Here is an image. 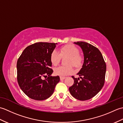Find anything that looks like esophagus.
<instances>
[{
  "mask_svg": "<svg viewBox=\"0 0 123 123\" xmlns=\"http://www.w3.org/2000/svg\"><path fill=\"white\" fill-rule=\"evenodd\" d=\"M60 80H63L66 79V77H60Z\"/></svg>",
  "mask_w": 123,
  "mask_h": 123,
  "instance_id": "34e87169",
  "label": "esophagus"
}]
</instances>
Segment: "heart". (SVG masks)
Instances as JSON below:
<instances>
[{
	"instance_id": "obj_1",
	"label": "heart",
	"mask_w": 123,
	"mask_h": 123,
	"mask_svg": "<svg viewBox=\"0 0 123 123\" xmlns=\"http://www.w3.org/2000/svg\"><path fill=\"white\" fill-rule=\"evenodd\" d=\"M68 56L66 64L68 66H62L54 69L55 74L60 76H66L71 74L73 72L72 64L76 68L81 67L83 61L82 55L79 53V49L73 44H67L61 47L60 53L55 49L52 52L50 60L52 64L54 66H56L60 61L62 57Z\"/></svg>"
}]
</instances>
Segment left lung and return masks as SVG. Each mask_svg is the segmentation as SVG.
Wrapping results in <instances>:
<instances>
[{
	"instance_id": "left-lung-1",
	"label": "left lung",
	"mask_w": 123,
	"mask_h": 123,
	"mask_svg": "<svg viewBox=\"0 0 123 123\" xmlns=\"http://www.w3.org/2000/svg\"><path fill=\"white\" fill-rule=\"evenodd\" d=\"M84 55L82 68L78 74L80 78L74 79V83L69 88L71 95L80 100H87L97 94L105 83L106 64L100 51L85 42H77Z\"/></svg>"
}]
</instances>
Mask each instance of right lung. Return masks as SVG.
Wrapping results in <instances>:
<instances>
[{
  "mask_svg": "<svg viewBox=\"0 0 123 123\" xmlns=\"http://www.w3.org/2000/svg\"><path fill=\"white\" fill-rule=\"evenodd\" d=\"M57 43L38 42L28 46L17 62V79L28 97L43 100L53 94L59 76L52 77L50 56ZM44 77L45 80H43Z\"/></svg>",
  "mask_w": 123,
  "mask_h": 123,
  "instance_id": "add662e5",
  "label": "right lung"
}]
</instances>
